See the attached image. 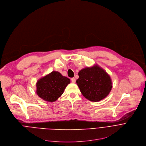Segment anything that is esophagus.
<instances>
[{"label":"esophagus","instance_id":"obj_1","mask_svg":"<svg viewBox=\"0 0 146 146\" xmlns=\"http://www.w3.org/2000/svg\"><path fill=\"white\" fill-rule=\"evenodd\" d=\"M71 82H72V83H75V82H76V79L74 78H72L71 79Z\"/></svg>","mask_w":146,"mask_h":146}]
</instances>
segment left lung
<instances>
[{"mask_svg":"<svg viewBox=\"0 0 146 146\" xmlns=\"http://www.w3.org/2000/svg\"><path fill=\"white\" fill-rule=\"evenodd\" d=\"M76 83L82 95L91 101H100L109 94L112 83L110 76L97 65L81 70Z\"/></svg>","mask_w":146,"mask_h":146,"instance_id":"8db88e82","label":"left lung"}]
</instances>
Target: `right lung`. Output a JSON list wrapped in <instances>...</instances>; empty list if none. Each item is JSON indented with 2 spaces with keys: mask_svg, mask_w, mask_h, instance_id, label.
Here are the masks:
<instances>
[{
  "mask_svg": "<svg viewBox=\"0 0 146 146\" xmlns=\"http://www.w3.org/2000/svg\"><path fill=\"white\" fill-rule=\"evenodd\" d=\"M70 80L60 72L52 71L39 79L37 83V94L42 100L54 102L63 93Z\"/></svg>",
  "mask_w": 146,
  "mask_h": 146,
  "instance_id": "right-lung-1",
  "label": "right lung"
}]
</instances>
